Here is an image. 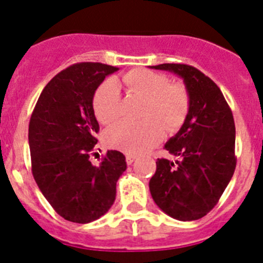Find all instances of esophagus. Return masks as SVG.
Here are the masks:
<instances>
[{
    "mask_svg": "<svg viewBox=\"0 0 263 263\" xmlns=\"http://www.w3.org/2000/svg\"><path fill=\"white\" fill-rule=\"evenodd\" d=\"M135 159H136V157L131 156V154H128V156L126 157V161H127V163H128V165H132V163L135 162Z\"/></svg>",
    "mask_w": 263,
    "mask_h": 263,
    "instance_id": "1",
    "label": "esophagus"
}]
</instances>
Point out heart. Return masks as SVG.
<instances>
[{
	"label": "heart",
	"mask_w": 263,
	"mask_h": 263,
	"mask_svg": "<svg viewBox=\"0 0 263 263\" xmlns=\"http://www.w3.org/2000/svg\"><path fill=\"white\" fill-rule=\"evenodd\" d=\"M127 92L145 98L140 123L120 122L105 134L107 145L127 154H141L159 143L163 129L175 132L187 119L190 95L180 83H168L167 76L146 68L128 71L122 79ZM93 111L102 124L118 119L120 111V92L117 82L105 80L93 96Z\"/></svg>",
	"instance_id": "heart-1"
}]
</instances>
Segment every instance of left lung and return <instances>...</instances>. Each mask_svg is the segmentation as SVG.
<instances>
[{
	"label": "left lung",
	"instance_id": "obj_1",
	"mask_svg": "<svg viewBox=\"0 0 263 263\" xmlns=\"http://www.w3.org/2000/svg\"><path fill=\"white\" fill-rule=\"evenodd\" d=\"M151 68L180 76L190 95L187 119L165 144L180 161L157 159L151 195L174 219H200L217 205L236 167L234 115L218 85L197 68L180 63Z\"/></svg>",
	"mask_w": 263,
	"mask_h": 263
}]
</instances>
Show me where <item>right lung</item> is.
Wrapping results in <instances>:
<instances>
[{
  "label": "right lung",
  "mask_w": 263,
  "mask_h": 263,
  "mask_svg": "<svg viewBox=\"0 0 263 263\" xmlns=\"http://www.w3.org/2000/svg\"><path fill=\"white\" fill-rule=\"evenodd\" d=\"M118 70L97 62L70 66L46 84L31 115L32 174L51 208L70 222L84 224L106 214L127 168L118 151H107L98 166L89 161L100 131L93 96Z\"/></svg>",
  "instance_id": "right-lung-1"
}]
</instances>
